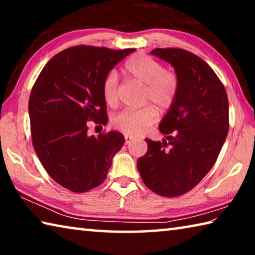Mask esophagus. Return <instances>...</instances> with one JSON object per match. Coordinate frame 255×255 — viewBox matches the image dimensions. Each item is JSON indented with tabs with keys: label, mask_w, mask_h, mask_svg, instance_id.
I'll use <instances>...</instances> for the list:
<instances>
[{
	"label": "esophagus",
	"mask_w": 255,
	"mask_h": 255,
	"mask_svg": "<svg viewBox=\"0 0 255 255\" xmlns=\"http://www.w3.org/2000/svg\"><path fill=\"white\" fill-rule=\"evenodd\" d=\"M133 139H135V138H133L132 136L125 135V140H126V144H130Z\"/></svg>",
	"instance_id": "esophagus-1"
}]
</instances>
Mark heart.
Instances as JSON below:
<instances>
[{"label": "heart", "mask_w": 255, "mask_h": 255, "mask_svg": "<svg viewBox=\"0 0 255 255\" xmlns=\"http://www.w3.org/2000/svg\"><path fill=\"white\" fill-rule=\"evenodd\" d=\"M123 73L129 79L144 84L141 102L152 103L159 110H167L173 105L180 90L176 72L164 68L163 64L145 54H135L125 62ZM102 97L109 107L118 106V77L115 72L106 75L102 82ZM157 117L153 106L139 109H126L112 118L117 130L129 136H138L152 126Z\"/></svg>", "instance_id": "heart-1"}]
</instances>
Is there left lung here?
<instances>
[{"label": "left lung", "instance_id": "8db88e82", "mask_svg": "<svg viewBox=\"0 0 255 255\" xmlns=\"http://www.w3.org/2000/svg\"><path fill=\"white\" fill-rule=\"evenodd\" d=\"M179 75L175 101L159 124L166 139L146 138L147 152L137 161L146 187L163 197L193 189L217 161L230 128L228 98L219 77L197 55L181 48H155Z\"/></svg>", "mask_w": 255, "mask_h": 255}]
</instances>
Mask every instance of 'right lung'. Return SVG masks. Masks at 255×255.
Returning a JSON list of instances; mask_svg holds the SVG:
<instances>
[{
  "mask_svg": "<svg viewBox=\"0 0 255 255\" xmlns=\"http://www.w3.org/2000/svg\"><path fill=\"white\" fill-rule=\"evenodd\" d=\"M135 50L79 45L56 54L32 86L29 117L32 145L51 178L73 192L106 180L125 137L118 131L89 136V125L108 123L102 82Z\"/></svg>",
  "mask_w": 255,
  "mask_h": 255,
  "instance_id": "right-lung-1",
  "label": "right lung"
}]
</instances>
